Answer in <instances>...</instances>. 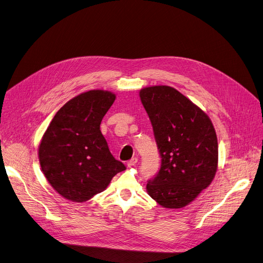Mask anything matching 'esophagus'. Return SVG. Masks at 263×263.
<instances>
[{
    "label": "esophagus",
    "mask_w": 263,
    "mask_h": 263,
    "mask_svg": "<svg viewBox=\"0 0 263 263\" xmlns=\"http://www.w3.org/2000/svg\"><path fill=\"white\" fill-rule=\"evenodd\" d=\"M136 163H137V158H132L130 161H128L127 165H128V167H132Z\"/></svg>",
    "instance_id": "34e87169"
}]
</instances>
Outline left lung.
Segmentation results:
<instances>
[{
	"mask_svg": "<svg viewBox=\"0 0 263 263\" xmlns=\"http://www.w3.org/2000/svg\"><path fill=\"white\" fill-rule=\"evenodd\" d=\"M140 98L161 156V168L148 181L147 193L163 208H183L211 184L217 171L218 145L212 121L171 86L145 87Z\"/></svg>",
	"mask_w": 263,
	"mask_h": 263,
	"instance_id": "8db88e82",
	"label": "left lung"
}]
</instances>
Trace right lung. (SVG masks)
<instances>
[{"label":"right lung","instance_id":"add662e5","mask_svg":"<svg viewBox=\"0 0 263 263\" xmlns=\"http://www.w3.org/2000/svg\"><path fill=\"white\" fill-rule=\"evenodd\" d=\"M115 99V93L102 89L78 95L58 110L41 139V171L51 186L68 200H89L126 170L109 153L100 131L102 118Z\"/></svg>","mask_w":263,"mask_h":263}]
</instances>
